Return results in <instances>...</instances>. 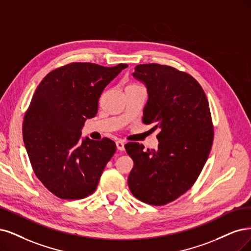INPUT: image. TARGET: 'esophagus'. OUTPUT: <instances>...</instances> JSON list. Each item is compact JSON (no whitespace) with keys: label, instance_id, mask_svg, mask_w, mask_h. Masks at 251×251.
I'll use <instances>...</instances> for the list:
<instances>
[{"label":"esophagus","instance_id":"34e87169","mask_svg":"<svg viewBox=\"0 0 251 251\" xmlns=\"http://www.w3.org/2000/svg\"><path fill=\"white\" fill-rule=\"evenodd\" d=\"M116 146H117V149L120 150V151H123L124 150V146H125V143L123 141H117L116 143Z\"/></svg>","mask_w":251,"mask_h":251}]
</instances>
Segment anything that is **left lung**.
<instances>
[{
	"label": "left lung",
	"mask_w": 251,
	"mask_h": 251,
	"mask_svg": "<svg viewBox=\"0 0 251 251\" xmlns=\"http://www.w3.org/2000/svg\"><path fill=\"white\" fill-rule=\"evenodd\" d=\"M133 77L145 83L148 102L143 122L158 128V149L144 151L128 143L134 165L128 177L133 196L162 206L178 199L197 181L213 143L209 103L200 83L189 74L159 64L137 65Z\"/></svg>",
	"instance_id": "obj_1"
}]
</instances>
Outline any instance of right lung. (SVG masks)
Listing matches in <instances>:
<instances>
[{
    "instance_id": "obj_1",
    "label": "right lung",
    "mask_w": 251,
    "mask_h": 251,
    "mask_svg": "<svg viewBox=\"0 0 251 251\" xmlns=\"http://www.w3.org/2000/svg\"><path fill=\"white\" fill-rule=\"evenodd\" d=\"M127 66L71 63L37 87L25 115L24 143L37 178L58 198L79 200L96 190L116 144L81 138V129L96 116L104 88Z\"/></svg>"
}]
</instances>
